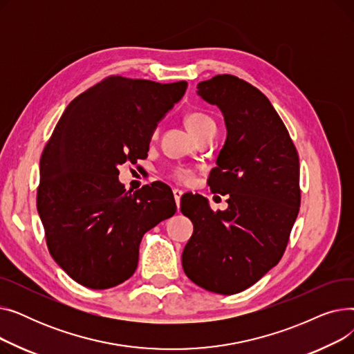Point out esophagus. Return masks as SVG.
<instances>
[{"label": "esophagus", "instance_id": "34e87169", "mask_svg": "<svg viewBox=\"0 0 354 354\" xmlns=\"http://www.w3.org/2000/svg\"><path fill=\"white\" fill-rule=\"evenodd\" d=\"M182 191L180 189H174V198H175V202H176V205H178V208H179V205H180V198H182Z\"/></svg>", "mask_w": 354, "mask_h": 354}]
</instances>
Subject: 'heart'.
Here are the masks:
<instances>
[{"label": "heart", "mask_w": 354, "mask_h": 354, "mask_svg": "<svg viewBox=\"0 0 354 354\" xmlns=\"http://www.w3.org/2000/svg\"><path fill=\"white\" fill-rule=\"evenodd\" d=\"M185 124L189 129V132L194 136H198L203 130H207L209 127L215 126V122L205 113H202V111H191L187 116H185ZM158 135V130H155L153 136ZM171 179L178 182V183H189L192 176H194V171L189 169V167H185V166H176L171 171L169 174Z\"/></svg>", "instance_id": "obj_1"}]
</instances>
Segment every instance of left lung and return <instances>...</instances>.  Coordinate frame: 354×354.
I'll return each instance as SVG.
<instances>
[{"label": "left lung", "mask_w": 354, "mask_h": 354, "mask_svg": "<svg viewBox=\"0 0 354 354\" xmlns=\"http://www.w3.org/2000/svg\"><path fill=\"white\" fill-rule=\"evenodd\" d=\"M196 88L225 119L227 140L208 185L230 196L216 212L205 198L182 196L180 211L194 224L182 267L196 286L231 295L255 284L287 248L301 201L299 153L270 100L248 82L218 74Z\"/></svg>", "instance_id": "left-lung-1"}]
</instances>
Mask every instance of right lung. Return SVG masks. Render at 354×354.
I'll use <instances>...</instances> for the list:
<instances>
[{"label":"right lung","instance_id":"1","mask_svg":"<svg viewBox=\"0 0 354 354\" xmlns=\"http://www.w3.org/2000/svg\"><path fill=\"white\" fill-rule=\"evenodd\" d=\"M187 87L109 76L71 100L55 124L40 159L37 209L51 257L76 283L106 290L126 281L145 232L176 212L166 183L132 194L118 166L147 156L158 122Z\"/></svg>","mask_w":354,"mask_h":354}]
</instances>
